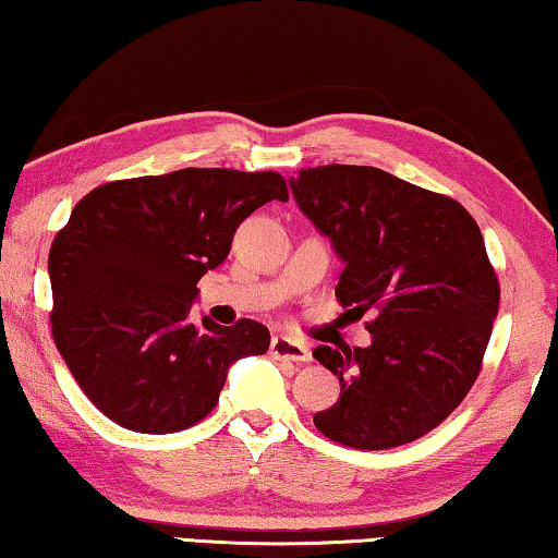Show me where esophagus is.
Here are the masks:
<instances>
[{
    "mask_svg": "<svg viewBox=\"0 0 558 558\" xmlns=\"http://www.w3.org/2000/svg\"><path fill=\"white\" fill-rule=\"evenodd\" d=\"M269 353L277 360H291V363H308L311 360V350L304 343H299V340L287 336H274L269 343Z\"/></svg>",
    "mask_w": 558,
    "mask_h": 558,
    "instance_id": "34e87169",
    "label": "esophagus"
}]
</instances>
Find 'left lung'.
Listing matches in <instances>:
<instances>
[{
    "label": "left lung",
    "instance_id": "8db88e82",
    "mask_svg": "<svg viewBox=\"0 0 558 558\" xmlns=\"http://www.w3.org/2000/svg\"><path fill=\"white\" fill-rule=\"evenodd\" d=\"M289 185L345 264L340 304L360 318L375 314L367 348L314 350L340 379L338 402L314 424L363 451L414 441L463 402L481 373L500 306L481 228L461 203L375 166L301 169Z\"/></svg>",
    "mask_w": 558,
    "mask_h": 558
}]
</instances>
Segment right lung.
<instances>
[{"mask_svg":"<svg viewBox=\"0 0 558 558\" xmlns=\"http://www.w3.org/2000/svg\"><path fill=\"white\" fill-rule=\"evenodd\" d=\"M269 201H289L274 171L181 169L97 185L48 254L58 353L87 399L130 432L171 434L218 404L232 363L264 355L269 330L189 314L205 271Z\"/></svg>","mask_w":558,"mask_h":558,"instance_id":"add662e5","label":"right lung"}]
</instances>
